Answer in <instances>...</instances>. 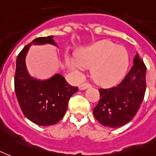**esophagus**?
Returning <instances> with one entry per match:
<instances>
[{
	"label": "esophagus",
	"mask_w": 156,
	"mask_h": 156,
	"mask_svg": "<svg viewBox=\"0 0 156 156\" xmlns=\"http://www.w3.org/2000/svg\"><path fill=\"white\" fill-rule=\"evenodd\" d=\"M92 87V85L88 83H82L79 85V89L80 90H84V89H87L88 87Z\"/></svg>",
	"instance_id": "obj_1"
}]
</instances>
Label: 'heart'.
Segmentation results:
<instances>
[{
    "label": "heart",
    "mask_w": 156,
    "mask_h": 156,
    "mask_svg": "<svg viewBox=\"0 0 156 156\" xmlns=\"http://www.w3.org/2000/svg\"><path fill=\"white\" fill-rule=\"evenodd\" d=\"M72 70L82 74L86 67H93L94 79L101 84H112L124 75L129 64V55L124 46L103 40L78 53V58H68Z\"/></svg>",
    "instance_id": "obj_1"
}]
</instances>
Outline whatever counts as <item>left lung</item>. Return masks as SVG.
<instances>
[{
  "mask_svg": "<svg viewBox=\"0 0 156 156\" xmlns=\"http://www.w3.org/2000/svg\"><path fill=\"white\" fill-rule=\"evenodd\" d=\"M133 66L116 86L100 88V100L93 115L104 126L116 128L133 119L145 97L146 67L138 54Z\"/></svg>",
  "mask_w": 156,
  "mask_h": 156,
  "instance_id": "8db88e82",
  "label": "left lung"
}]
</instances>
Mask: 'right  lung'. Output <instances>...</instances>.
<instances>
[{
	"label": "right lung",
	"instance_id": "obj_1",
	"mask_svg": "<svg viewBox=\"0 0 156 156\" xmlns=\"http://www.w3.org/2000/svg\"><path fill=\"white\" fill-rule=\"evenodd\" d=\"M52 44L53 36L39 37L25 46L16 58L15 92L25 117L40 126H50L60 121L66 112L70 98L78 90L69 85L60 74L44 81L30 77L25 68V55L32 44Z\"/></svg>",
	"mask_w": 156,
	"mask_h": 156
}]
</instances>
